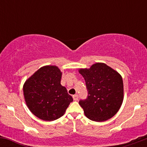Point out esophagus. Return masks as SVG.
<instances>
[{"instance_id":"obj_1","label":"esophagus","mask_w":147,"mask_h":147,"mask_svg":"<svg viewBox=\"0 0 147 147\" xmlns=\"http://www.w3.org/2000/svg\"><path fill=\"white\" fill-rule=\"evenodd\" d=\"M72 97H73V99L75 101H77V100H78V99H79V96H78V95H77V94H76V95H74L73 96H72Z\"/></svg>"}]
</instances>
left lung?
<instances>
[{
	"label": "left lung",
	"mask_w": 147,
	"mask_h": 147,
	"mask_svg": "<svg viewBox=\"0 0 147 147\" xmlns=\"http://www.w3.org/2000/svg\"><path fill=\"white\" fill-rule=\"evenodd\" d=\"M88 97L79 101L86 116L92 121L104 122L117 113L124 98L121 75L105 63L93 64L89 69H80Z\"/></svg>",
	"instance_id": "1"
}]
</instances>
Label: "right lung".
Returning a JSON list of instances; mask_svg holds the SVG:
<instances>
[{"instance_id":"1","label":"right lung","mask_w":147,"mask_h":147,"mask_svg":"<svg viewBox=\"0 0 147 147\" xmlns=\"http://www.w3.org/2000/svg\"><path fill=\"white\" fill-rule=\"evenodd\" d=\"M61 72L55 65L38 69L25 82L23 94L32 113L45 121H53L63 115L73 101L67 89L61 85Z\"/></svg>"}]
</instances>
